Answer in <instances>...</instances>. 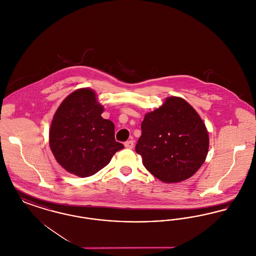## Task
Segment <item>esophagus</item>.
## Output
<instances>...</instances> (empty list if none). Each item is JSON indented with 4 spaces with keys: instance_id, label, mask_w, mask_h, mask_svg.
<instances>
[{
    "instance_id": "obj_1",
    "label": "esophagus",
    "mask_w": 256,
    "mask_h": 256,
    "mask_svg": "<svg viewBox=\"0 0 256 256\" xmlns=\"http://www.w3.org/2000/svg\"><path fill=\"white\" fill-rule=\"evenodd\" d=\"M124 146H126V148H132L134 146V140H130V141L124 142Z\"/></svg>"
}]
</instances>
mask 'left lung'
Wrapping results in <instances>:
<instances>
[{
    "label": "left lung",
    "mask_w": 256,
    "mask_h": 256,
    "mask_svg": "<svg viewBox=\"0 0 256 256\" xmlns=\"http://www.w3.org/2000/svg\"><path fill=\"white\" fill-rule=\"evenodd\" d=\"M135 150L152 174L166 183L189 178L206 158L209 137L196 110L182 98H168L146 113Z\"/></svg>",
    "instance_id": "obj_1"
}]
</instances>
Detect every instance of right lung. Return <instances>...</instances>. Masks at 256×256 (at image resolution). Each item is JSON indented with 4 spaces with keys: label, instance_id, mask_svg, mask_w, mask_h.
Wrapping results in <instances>:
<instances>
[{
    "label": "right lung",
    "instance_id": "1",
    "mask_svg": "<svg viewBox=\"0 0 256 256\" xmlns=\"http://www.w3.org/2000/svg\"><path fill=\"white\" fill-rule=\"evenodd\" d=\"M94 91L70 94L56 110L50 130V146L61 166L80 178L95 174L124 145L114 137V124L104 119Z\"/></svg>",
    "mask_w": 256,
    "mask_h": 256
}]
</instances>
